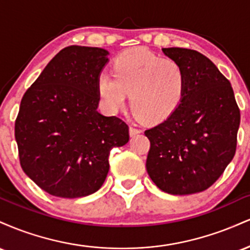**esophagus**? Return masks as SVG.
Masks as SVG:
<instances>
[{
	"mask_svg": "<svg viewBox=\"0 0 250 250\" xmlns=\"http://www.w3.org/2000/svg\"><path fill=\"white\" fill-rule=\"evenodd\" d=\"M140 133H141V129L134 127V125H130V127H129V134H130V136H135V135Z\"/></svg>",
	"mask_w": 250,
	"mask_h": 250,
	"instance_id": "34e87169",
	"label": "esophagus"
}]
</instances>
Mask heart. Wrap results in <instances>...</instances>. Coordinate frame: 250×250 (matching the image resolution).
<instances>
[{"mask_svg":"<svg viewBox=\"0 0 250 250\" xmlns=\"http://www.w3.org/2000/svg\"><path fill=\"white\" fill-rule=\"evenodd\" d=\"M111 71H102L97 79L103 105L117 111L130 93L131 109L146 122H161L170 116L187 89V75L181 63L162 59L146 48L123 51L114 60Z\"/></svg>","mask_w":250,"mask_h":250,"instance_id":"heart-1","label":"heart"}]
</instances>
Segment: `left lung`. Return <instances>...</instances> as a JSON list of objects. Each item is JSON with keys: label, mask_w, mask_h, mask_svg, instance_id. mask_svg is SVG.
<instances>
[{"label": "left lung", "mask_w": 250, "mask_h": 250, "mask_svg": "<svg viewBox=\"0 0 250 250\" xmlns=\"http://www.w3.org/2000/svg\"><path fill=\"white\" fill-rule=\"evenodd\" d=\"M162 50L185 68L187 89L176 110L145 131L150 141L146 167L166 193H200L233 160L240 109L230 82L208 57L186 48Z\"/></svg>", "instance_id": "obj_1"}]
</instances>
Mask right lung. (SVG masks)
<instances>
[{"label":"right lung","instance_id":"obj_1","mask_svg":"<svg viewBox=\"0 0 250 250\" xmlns=\"http://www.w3.org/2000/svg\"><path fill=\"white\" fill-rule=\"evenodd\" d=\"M107 55L102 48H64L22 97L15 121L20 163L53 196L75 199L99 190L111 148L129 141L127 123L97 111V79Z\"/></svg>","mask_w":250,"mask_h":250}]
</instances>
